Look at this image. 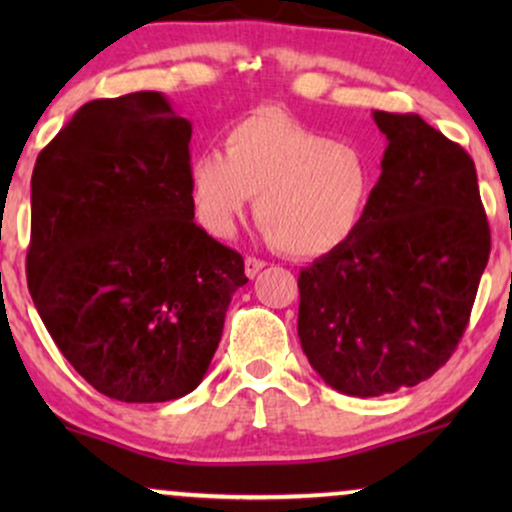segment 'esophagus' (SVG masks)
I'll list each match as a JSON object with an SVG mask.
<instances>
[{"instance_id":"esophagus-1","label":"esophagus","mask_w":512,"mask_h":512,"mask_svg":"<svg viewBox=\"0 0 512 512\" xmlns=\"http://www.w3.org/2000/svg\"><path fill=\"white\" fill-rule=\"evenodd\" d=\"M262 269H264L262 260H257V257H245V274H248L250 279H255Z\"/></svg>"}]
</instances>
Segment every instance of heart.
<instances>
[{
  "label": "heart",
  "mask_w": 512,
  "mask_h": 512,
  "mask_svg": "<svg viewBox=\"0 0 512 512\" xmlns=\"http://www.w3.org/2000/svg\"><path fill=\"white\" fill-rule=\"evenodd\" d=\"M378 182V163L361 146L276 110L233 122L223 151L199 149L187 163L192 214L209 236H231L255 197L257 223L293 257L330 255L354 240Z\"/></svg>",
  "instance_id": "1"
}]
</instances>
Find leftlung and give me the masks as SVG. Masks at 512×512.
I'll return each mask as SVG.
<instances>
[{
    "mask_svg": "<svg viewBox=\"0 0 512 512\" xmlns=\"http://www.w3.org/2000/svg\"><path fill=\"white\" fill-rule=\"evenodd\" d=\"M373 120L387 149L368 219L298 276L305 356L351 397L414 387L448 361L491 252L467 151L414 113Z\"/></svg>",
    "mask_w": 512,
    "mask_h": 512,
    "instance_id": "left-lung-1",
    "label": "left lung"
}]
</instances>
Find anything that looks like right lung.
<instances>
[{
  "instance_id": "obj_1",
  "label": "right lung",
  "mask_w": 512,
  "mask_h": 512,
  "mask_svg": "<svg viewBox=\"0 0 512 512\" xmlns=\"http://www.w3.org/2000/svg\"><path fill=\"white\" fill-rule=\"evenodd\" d=\"M192 125L158 91L81 105L31 178L28 289L76 373L120 402L202 383L243 257L195 223Z\"/></svg>"
}]
</instances>
